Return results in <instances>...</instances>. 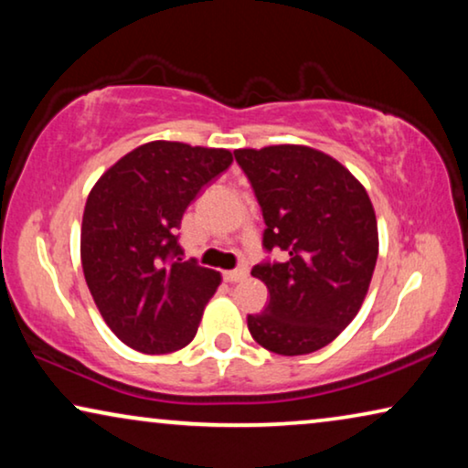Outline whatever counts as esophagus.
Here are the masks:
<instances>
[{"label":"esophagus","mask_w":468,"mask_h":468,"mask_svg":"<svg viewBox=\"0 0 468 468\" xmlns=\"http://www.w3.org/2000/svg\"><path fill=\"white\" fill-rule=\"evenodd\" d=\"M247 277V271L245 268H236V271H228L223 272V279L228 281V283H239V281H242Z\"/></svg>","instance_id":"1"}]
</instances>
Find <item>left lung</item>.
I'll return each mask as SVG.
<instances>
[{
    "label": "left lung",
    "mask_w": 468,
    "mask_h": 468,
    "mask_svg": "<svg viewBox=\"0 0 468 468\" xmlns=\"http://www.w3.org/2000/svg\"><path fill=\"white\" fill-rule=\"evenodd\" d=\"M234 157L261 207L266 251L287 253L253 266L271 303L247 317L249 332L272 354H313L347 328L367 298L379 253L373 202L341 162L311 146L236 149Z\"/></svg>",
    "instance_id": "1"
}]
</instances>
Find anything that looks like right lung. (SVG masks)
<instances>
[{
    "instance_id": "add662e5",
    "label": "right lung",
    "mask_w": 468,
    "mask_h": 468,
    "mask_svg": "<svg viewBox=\"0 0 468 468\" xmlns=\"http://www.w3.org/2000/svg\"><path fill=\"white\" fill-rule=\"evenodd\" d=\"M232 159L228 149L153 140L93 185L82 213V272L108 328L127 347L159 356L194 341L221 274L183 260L176 229L191 200Z\"/></svg>"
}]
</instances>
